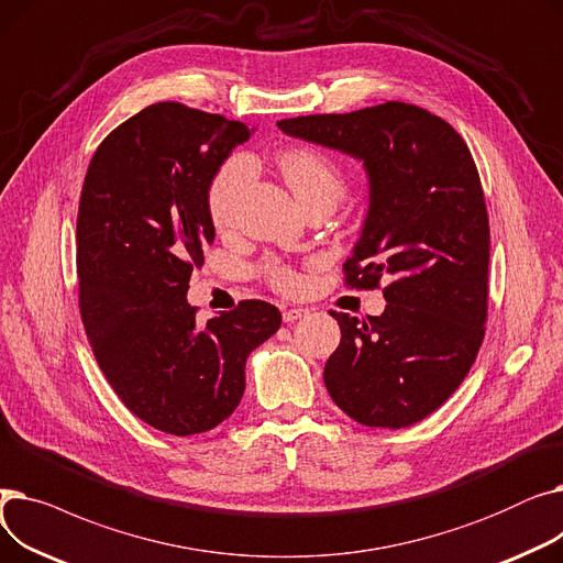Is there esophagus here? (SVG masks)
Instances as JSON below:
<instances>
[{"label":"esophagus","mask_w":563,"mask_h":563,"mask_svg":"<svg viewBox=\"0 0 563 563\" xmlns=\"http://www.w3.org/2000/svg\"><path fill=\"white\" fill-rule=\"evenodd\" d=\"M308 314H310V310H308V308H301V306H297V308H285V310H283V321H285V323H291V321L303 319V317H308Z\"/></svg>","instance_id":"1"}]
</instances>
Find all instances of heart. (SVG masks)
I'll return each instance as SVG.
<instances>
[{
	"label": "heart",
	"mask_w": 563,
	"mask_h": 563,
	"mask_svg": "<svg viewBox=\"0 0 563 563\" xmlns=\"http://www.w3.org/2000/svg\"><path fill=\"white\" fill-rule=\"evenodd\" d=\"M278 166L287 187L291 189L294 196H297L301 205L323 194H333L340 198L344 189L340 168L327 155L310 151V147L287 151L278 159ZM251 175H253V162L246 155H234L225 159L217 170V175L212 177L210 191H207V205H210V217L217 228L230 225L236 210V202H240V196L249 185ZM266 276H269V280L283 291H294L301 285L299 276L294 274L289 266L278 262L266 264Z\"/></svg>",
	"instance_id": "heart-1"
}]
</instances>
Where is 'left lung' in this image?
<instances>
[{"label": "left lung", "instance_id": "8db88e82", "mask_svg": "<svg viewBox=\"0 0 563 563\" xmlns=\"http://www.w3.org/2000/svg\"><path fill=\"white\" fill-rule=\"evenodd\" d=\"M278 128L363 164L369 205L346 283L390 276L378 317L331 312L342 338L327 390L358 424H416L461 386L484 340L490 230L477 166L450 123L406 102Z\"/></svg>", "mask_w": 563, "mask_h": 563}]
</instances>
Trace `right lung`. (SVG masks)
I'll use <instances>...</instances> for the list:
<instances>
[{"instance_id": "obj_1", "label": "right lung", "mask_w": 563, "mask_h": 563, "mask_svg": "<svg viewBox=\"0 0 563 563\" xmlns=\"http://www.w3.org/2000/svg\"><path fill=\"white\" fill-rule=\"evenodd\" d=\"M255 128L177 102L118 125L88 164L77 214L79 308L98 365L139 420L210 431L240 406L251 353L280 312L242 301L198 327L194 266L214 242L212 177Z\"/></svg>"}]
</instances>
